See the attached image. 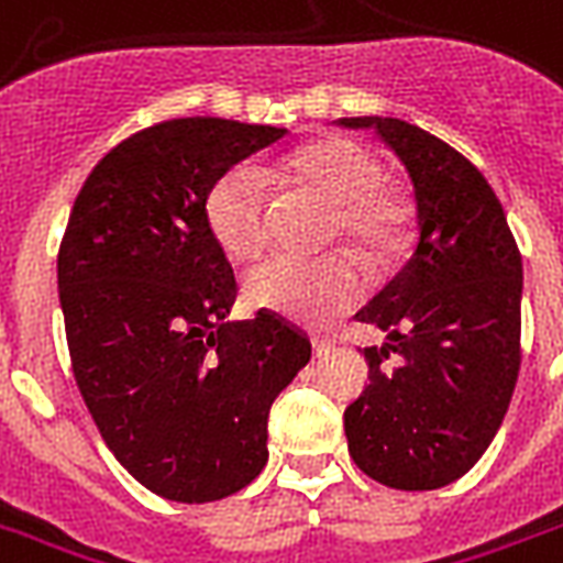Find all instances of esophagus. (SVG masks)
<instances>
[{
  "label": "esophagus",
  "mask_w": 563,
  "mask_h": 563,
  "mask_svg": "<svg viewBox=\"0 0 563 563\" xmlns=\"http://www.w3.org/2000/svg\"><path fill=\"white\" fill-rule=\"evenodd\" d=\"M330 351H333V345H330V339L312 336V354H316V357H328Z\"/></svg>",
  "instance_id": "esophagus-1"
}]
</instances>
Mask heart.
Returning <instances> with one entry per match:
<instances>
[{"instance_id":"heart-1","label":"heart","mask_w":563,"mask_h":563,"mask_svg":"<svg viewBox=\"0 0 563 563\" xmlns=\"http://www.w3.org/2000/svg\"><path fill=\"white\" fill-rule=\"evenodd\" d=\"M291 179L333 206L330 239H342L368 263H384L405 244L407 209L389 195L384 170L372 153L349 139H328L291 153L280 165L256 170L235 165L218 177L203 203L206 224L221 251L233 260H251L268 239V183ZM244 295L253 307L274 312L303 328H324L351 310L363 295L357 268L345 256L289 260L272 256L244 277Z\"/></svg>"}]
</instances>
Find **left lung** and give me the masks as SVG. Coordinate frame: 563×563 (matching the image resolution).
<instances>
[{
    "label": "left lung",
    "mask_w": 563,
    "mask_h": 563,
    "mask_svg": "<svg viewBox=\"0 0 563 563\" xmlns=\"http://www.w3.org/2000/svg\"><path fill=\"white\" fill-rule=\"evenodd\" d=\"M336 123L375 129L401 158L419 233L405 268L357 312L386 342L366 349L368 386L345 410L349 452L386 487L437 490L478 463L508 413L520 375V251L490 183L445 141L398 118Z\"/></svg>",
    "instance_id": "8db88e82"
}]
</instances>
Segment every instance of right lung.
<instances>
[{"instance_id":"1","label":"right lung","mask_w":563,"mask_h":563,"mask_svg":"<svg viewBox=\"0 0 563 563\" xmlns=\"http://www.w3.org/2000/svg\"><path fill=\"white\" fill-rule=\"evenodd\" d=\"M286 129L156 123L111 150L58 251L73 375L123 470L162 499L233 496L268 461V410L312 345L274 312L227 321L235 277L206 224L218 177Z\"/></svg>"}]
</instances>
